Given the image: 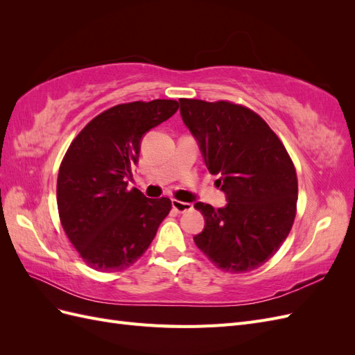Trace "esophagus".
<instances>
[{
	"mask_svg": "<svg viewBox=\"0 0 355 355\" xmlns=\"http://www.w3.org/2000/svg\"><path fill=\"white\" fill-rule=\"evenodd\" d=\"M171 206L178 211V213H185L192 210V204L191 202H184V201H179V200H171Z\"/></svg>",
	"mask_w": 355,
	"mask_h": 355,
	"instance_id": "esophagus-1",
	"label": "esophagus"
}]
</instances>
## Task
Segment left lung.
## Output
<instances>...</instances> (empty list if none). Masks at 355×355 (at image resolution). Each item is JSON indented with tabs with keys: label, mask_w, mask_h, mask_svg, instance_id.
I'll return each mask as SVG.
<instances>
[{
	"label": "left lung",
	"mask_w": 355,
	"mask_h": 355,
	"mask_svg": "<svg viewBox=\"0 0 355 355\" xmlns=\"http://www.w3.org/2000/svg\"><path fill=\"white\" fill-rule=\"evenodd\" d=\"M179 102L182 120L228 200L223 209L194 204L206 222L194 241L219 270L253 271L271 259L292 230L297 202L293 161L263 118L245 106Z\"/></svg>",
	"instance_id": "8db88e82"
}]
</instances>
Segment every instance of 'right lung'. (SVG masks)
I'll return each mask as SVG.
<instances>
[{"instance_id": "add662e5", "label": "right lung", "mask_w": 355, "mask_h": 355, "mask_svg": "<svg viewBox=\"0 0 355 355\" xmlns=\"http://www.w3.org/2000/svg\"><path fill=\"white\" fill-rule=\"evenodd\" d=\"M179 108L171 99L120 103L103 111L71 142L58 175L62 228L83 261L101 272L133 265L171 210L170 198L128 189L142 136Z\"/></svg>"}]
</instances>
